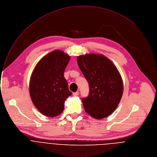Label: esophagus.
<instances>
[{
	"mask_svg": "<svg viewBox=\"0 0 157 157\" xmlns=\"http://www.w3.org/2000/svg\"><path fill=\"white\" fill-rule=\"evenodd\" d=\"M78 95H79V92H76L73 93V95H74V96H75V97L78 96Z\"/></svg>",
	"mask_w": 157,
	"mask_h": 157,
	"instance_id": "1",
	"label": "esophagus"
}]
</instances>
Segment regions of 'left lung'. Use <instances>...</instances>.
<instances>
[{"label": "left lung", "instance_id": "8db88e82", "mask_svg": "<svg viewBox=\"0 0 157 157\" xmlns=\"http://www.w3.org/2000/svg\"><path fill=\"white\" fill-rule=\"evenodd\" d=\"M77 59L89 85V96L82 100L85 112L95 119L109 116L117 109L123 94V81L118 69L103 55L85 54Z\"/></svg>", "mask_w": 157, "mask_h": 157}]
</instances>
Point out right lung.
Wrapping results in <instances>:
<instances>
[{"label":"right lung","mask_w":157,"mask_h":157,"mask_svg":"<svg viewBox=\"0 0 157 157\" xmlns=\"http://www.w3.org/2000/svg\"><path fill=\"white\" fill-rule=\"evenodd\" d=\"M69 60V56L56 50L41 59L32 72L30 95L35 107L47 117L60 115L65 101L72 94L63 75Z\"/></svg>","instance_id":"1"}]
</instances>
